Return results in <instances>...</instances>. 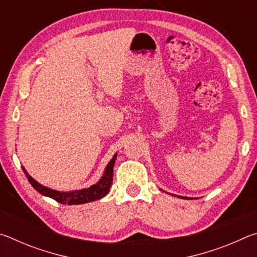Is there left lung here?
<instances>
[{"mask_svg":"<svg viewBox=\"0 0 257 257\" xmlns=\"http://www.w3.org/2000/svg\"><path fill=\"white\" fill-rule=\"evenodd\" d=\"M177 197H180V198H184V199H193V198H188V197H182V196H177Z\"/></svg>","mask_w":257,"mask_h":257,"instance_id":"8db88e82","label":"left lung"}]
</instances>
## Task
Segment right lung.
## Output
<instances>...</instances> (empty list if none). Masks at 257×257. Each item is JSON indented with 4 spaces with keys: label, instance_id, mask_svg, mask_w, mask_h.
I'll return each instance as SVG.
<instances>
[{
    "label": "right lung",
    "instance_id": "obj_1",
    "mask_svg": "<svg viewBox=\"0 0 257 257\" xmlns=\"http://www.w3.org/2000/svg\"><path fill=\"white\" fill-rule=\"evenodd\" d=\"M115 159H116V154H114L113 159L106 165L104 175L101 179H99L98 182H96V184L93 186H90L89 188L73 190V191H58V190L47 188V187L38 184L36 180L33 179V178L28 175L27 171L25 170V168H23V170L25 172L26 177H27L28 181L30 182V185H32L40 194L44 195V196L53 198L54 201L61 204L76 205V204H85L88 202L96 201V199H101L108 193L113 181V167H114Z\"/></svg>",
    "mask_w": 257,
    "mask_h": 257
}]
</instances>
